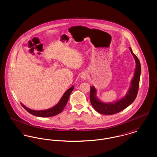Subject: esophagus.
Segmentation results:
<instances>
[{
	"instance_id": "34e87169",
	"label": "esophagus",
	"mask_w": 157,
	"mask_h": 157,
	"mask_svg": "<svg viewBox=\"0 0 157 157\" xmlns=\"http://www.w3.org/2000/svg\"><path fill=\"white\" fill-rule=\"evenodd\" d=\"M86 78H87V75H82V78H83V79H86Z\"/></svg>"
}]
</instances>
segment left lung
I'll return each instance as SVG.
<instances>
[{
	"label": "left lung",
	"instance_id": "obj_1",
	"mask_svg": "<svg viewBox=\"0 0 157 157\" xmlns=\"http://www.w3.org/2000/svg\"><path fill=\"white\" fill-rule=\"evenodd\" d=\"M131 53L134 57L136 62V68L135 71L134 76L132 79L131 84L125 97L120 101L112 104H105L99 101L96 97V90L94 86H90V101L94 108L98 112L104 115H113L121 112L125 109L129 105L134 101L137 96L139 89L140 74H141V64L136 56L135 55L132 49L130 48Z\"/></svg>",
	"mask_w": 157,
	"mask_h": 157
}]
</instances>
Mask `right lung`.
I'll list each match as a JSON object with an SVG mask.
<instances>
[{
  "label": "right lung",
  "mask_w": 157,
  "mask_h": 157,
  "mask_svg": "<svg viewBox=\"0 0 157 157\" xmlns=\"http://www.w3.org/2000/svg\"><path fill=\"white\" fill-rule=\"evenodd\" d=\"M74 88V86H71L69 90H67L65 93L63 94L62 98L60 99L59 102L58 103V104L55 105L54 107L52 108H50L47 110H43V111H35V110H32L28 108H26L25 105H23L22 104H21L22 106L28 112L30 113V114L37 116L39 117H53L56 115L59 114V113L63 111L64 108L65 107L66 105L67 104V101L69 99V96L72 92V90Z\"/></svg>",
  "instance_id": "obj_1"
}]
</instances>
